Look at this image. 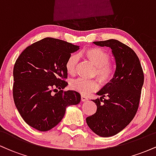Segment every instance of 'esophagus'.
Instances as JSON below:
<instances>
[{"instance_id": "esophagus-1", "label": "esophagus", "mask_w": 156, "mask_h": 156, "mask_svg": "<svg viewBox=\"0 0 156 156\" xmlns=\"http://www.w3.org/2000/svg\"><path fill=\"white\" fill-rule=\"evenodd\" d=\"M87 100H88V98H87V96H85V95H83V94H82V95H81V101H83V102H85V101H87Z\"/></svg>"}]
</instances>
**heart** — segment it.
<instances>
[{"label": "heart", "mask_w": 156, "mask_h": 156, "mask_svg": "<svg viewBox=\"0 0 156 156\" xmlns=\"http://www.w3.org/2000/svg\"><path fill=\"white\" fill-rule=\"evenodd\" d=\"M93 65L95 66L94 75L102 84L108 83L111 81L114 75V69L112 64L109 62L110 55L106 51L99 48H91L81 53ZM78 57L77 55H69L65 64L66 71L69 76L76 73L78 65ZM70 88L82 94H88L96 90L98 84L95 80H86L78 78L70 82Z\"/></svg>", "instance_id": "obj_1"}]
</instances>
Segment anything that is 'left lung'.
I'll return each mask as SVG.
<instances>
[{
	"label": "left lung",
	"mask_w": 156,
	"mask_h": 156,
	"mask_svg": "<svg viewBox=\"0 0 156 156\" xmlns=\"http://www.w3.org/2000/svg\"><path fill=\"white\" fill-rule=\"evenodd\" d=\"M93 43L112 49L116 71L111 81L97 93L101 96L92 101L97 105V112L86 121L97 135L109 137L119 133L135 117L144 84V73L137 55L126 44L113 39Z\"/></svg>",
	"instance_id": "8db88e82"
}]
</instances>
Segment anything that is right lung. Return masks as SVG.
<instances>
[{
    "label": "right lung",
    "mask_w": 156,
    "mask_h": 156,
    "mask_svg": "<svg viewBox=\"0 0 156 156\" xmlns=\"http://www.w3.org/2000/svg\"><path fill=\"white\" fill-rule=\"evenodd\" d=\"M79 46L47 37L23 51L14 66L13 98L28 125L48 131L62 121L66 108L77 105L80 95L67 86L65 64Z\"/></svg>",
    "instance_id": "obj_1"
}]
</instances>
